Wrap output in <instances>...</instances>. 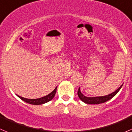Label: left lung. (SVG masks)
Segmentation results:
<instances>
[{
	"instance_id": "8db88e82",
	"label": "left lung",
	"mask_w": 132,
	"mask_h": 132,
	"mask_svg": "<svg viewBox=\"0 0 132 132\" xmlns=\"http://www.w3.org/2000/svg\"><path fill=\"white\" fill-rule=\"evenodd\" d=\"M122 84L118 88L116 89L115 92H112L110 94L106 95L104 96H99V97H86V96L84 95L82 93L80 92V88H79L77 92V95L79 96V98L82 102H84L86 104H101V103H104L105 102L108 101L110 100L111 98H113L116 94L119 92V91L122 88Z\"/></svg>"
}]
</instances>
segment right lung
<instances>
[{
	"instance_id": "right-lung-1",
	"label": "right lung",
	"mask_w": 132,
	"mask_h": 132,
	"mask_svg": "<svg viewBox=\"0 0 132 132\" xmlns=\"http://www.w3.org/2000/svg\"><path fill=\"white\" fill-rule=\"evenodd\" d=\"M56 92H57V87L53 89V92H52L50 93L47 95L41 97V98H34V99L24 98V97H20V96L18 95H17L20 99H22V100L24 101L26 103H28V104H33V105H40V104H44V103H48V102L50 101L51 100H52L53 98V97H54L55 95Z\"/></svg>"
}]
</instances>
